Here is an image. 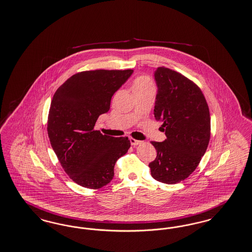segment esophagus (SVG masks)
I'll use <instances>...</instances> for the list:
<instances>
[{
    "instance_id": "34e87169",
    "label": "esophagus",
    "mask_w": 252,
    "mask_h": 252,
    "mask_svg": "<svg viewBox=\"0 0 252 252\" xmlns=\"http://www.w3.org/2000/svg\"><path fill=\"white\" fill-rule=\"evenodd\" d=\"M141 142V141H138V140H135V139H133V138H130L131 145H133V146H136V145L140 144Z\"/></svg>"
}]
</instances>
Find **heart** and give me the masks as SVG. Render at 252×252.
<instances>
[{
    "label": "heart",
    "mask_w": 252,
    "mask_h": 252,
    "mask_svg": "<svg viewBox=\"0 0 252 252\" xmlns=\"http://www.w3.org/2000/svg\"><path fill=\"white\" fill-rule=\"evenodd\" d=\"M149 87H153V82L150 80V78H148L147 76H139L134 80L132 83L133 93H136L138 91L144 90Z\"/></svg>",
    "instance_id": "1"
}]
</instances>
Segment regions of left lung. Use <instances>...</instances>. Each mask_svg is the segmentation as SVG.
I'll return each instance as SVG.
<instances>
[{
  "label": "left lung",
  "instance_id": "8db88e82",
  "mask_svg": "<svg viewBox=\"0 0 252 252\" xmlns=\"http://www.w3.org/2000/svg\"><path fill=\"white\" fill-rule=\"evenodd\" d=\"M155 78L158 87L155 117L163 123L167 139L151 141L157 158L149 167L157 181L176 184L196 170L207 149L210 112L200 87L181 73L160 66Z\"/></svg>",
  "mask_w": 252,
  "mask_h": 252
}]
</instances>
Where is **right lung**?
<instances>
[{
  "label": "right lung",
  "instance_id": "obj_1",
  "mask_svg": "<svg viewBox=\"0 0 252 252\" xmlns=\"http://www.w3.org/2000/svg\"><path fill=\"white\" fill-rule=\"evenodd\" d=\"M133 70L81 71L55 92L48 116V135L63 169L81 187L97 189L111 181L114 165L130 147L127 137L94 129L111 96Z\"/></svg>",
  "mask_w": 252,
  "mask_h": 252
}]
</instances>
